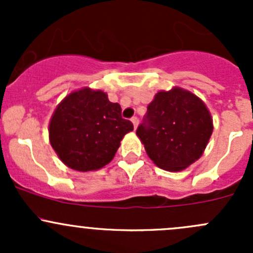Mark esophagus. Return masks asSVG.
<instances>
[{"label":"esophagus","instance_id":"obj_1","mask_svg":"<svg viewBox=\"0 0 253 253\" xmlns=\"http://www.w3.org/2000/svg\"><path fill=\"white\" fill-rule=\"evenodd\" d=\"M131 121H132V124H133L134 129H137V126H138V117L133 116V117H132V119H131Z\"/></svg>","mask_w":253,"mask_h":253}]
</instances>
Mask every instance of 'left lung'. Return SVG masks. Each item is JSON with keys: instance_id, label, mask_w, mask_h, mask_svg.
<instances>
[{"instance_id": "obj_1", "label": "left lung", "mask_w": 253, "mask_h": 253, "mask_svg": "<svg viewBox=\"0 0 253 253\" xmlns=\"http://www.w3.org/2000/svg\"><path fill=\"white\" fill-rule=\"evenodd\" d=\"M136 133L158 168L176 172L202 157L213 133V119L202 99L174 86L155 94Z\"/></svg>"}]
</instances>
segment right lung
<instances>
[{
    "mask_svg": "<svg viewBox=\"0 0 253 253\" xmlns=\"http://www.w3.org/2000/svg\"><path fill=\"white\" fill-rule=\"evenodd\" d=\"M133 125L121 117V106L100 89L73 90L56 106L48 124V141L66 167L95 171L114 159Z\"/></svg>",
    "mask_w": 253,
    "mask_h": 253,
    "instance_id": "1",
    "label": "right lung"
}]
</instances>
